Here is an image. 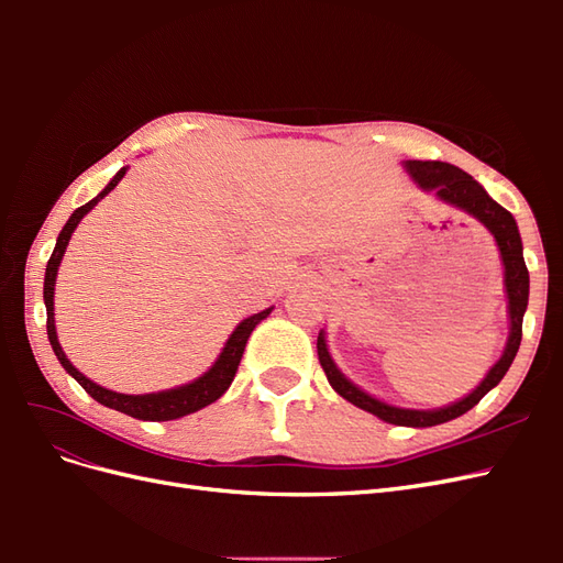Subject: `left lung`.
I'll list each match as a JSON object with an SVG mask.
<instances>
[{"instance_id": "1", "label": "left lung", "mask_w": 563, "mask_h": 563, "mask_svg": "<svg viewBox=\"0 0 563 563\" xmlns=\"http://www.w3.org/2000/svg\"><path fill=\"white\" fill-rule=\"evenodd\" d=\"M406 168L420 183V187H424V190H434L439 199H444V201L453 203V207L467 211L476 220H482V223L488 228V232L496 236V244L500 249V258L505 265L509 323H512V331H509V340H507V347L500 356V362L488 371V376L482 380L479 387L472 391V395L460 399L457 404L439 408V411H408V408H397V406H389V404L373 399L360 387H354L343 376V373L335 368L331 354L327 350V343H323V333H319V338H317V354H319V364H321L323 373H327L331 387L350 404L360 406V408H364V411L378 416L380 420L391 422V424H404V428H432V424L449 422L457 416L467 413L472 406H476L484 399L486 391H490L503 380L507 368L512 366L515 356L519 352L521 323H523V312L528 305V269L523 263L521 236H519L512 213L503 209L498 201H493L486 195L484 187L476 183L470 174H465L463 168H457L446 162H418V159L406 162Z\"/></svg>"}]
</instances>
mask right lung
Returning <instances> with one entry per match:
<instances>
[{
  "mask_svg": "<svg viewBox=\"0 0 563 563\" xmlns=\"http://www.w3.org/2000/svg\"><path fill=\"white\" fill-rule=\"evenodd\" d=\"M124 174H126V168H122V172H119L110 180V185L96 199H91L89 203H84V207H79L70 216V220H67L65 228L60 230V234H58V242H56L54 253H51L48 265H46V277H44L46 333H48V343H51V347H54V352L58 356V362L63 364V368L70 373V376L84 389H87L98 404H103L108 408H114V411L126 413V416L139 418V420H176V418H183L187 413H195V411H199V408L209 406L216 399L223 397V391L234 380V373H236V366H240V362H242V354H244V347H246V340H249L251 331L255 329V323H261L272 312V308L244 319L240 327L234 329V333L230 335L225 350L220 352L218 362L211 366V371L203 373L199 380H195L190 385H183V387H176V389H166V391H157V395H119V391L100 387V385L91 383L87 376H81V373L70 362H67V356L60 350L58 338H56V323H54V286H56V275H58V265L63 261L65 246H67V242H70V236H73L79 220L87 216L96 207V203L103 199L110 190H114V185L124 178Z\"/></svg>",
  "mask_w": 563,
  "mask_h": 563,
  "instance_id": "1",
  "label": "right lung"
}]
</instances>
